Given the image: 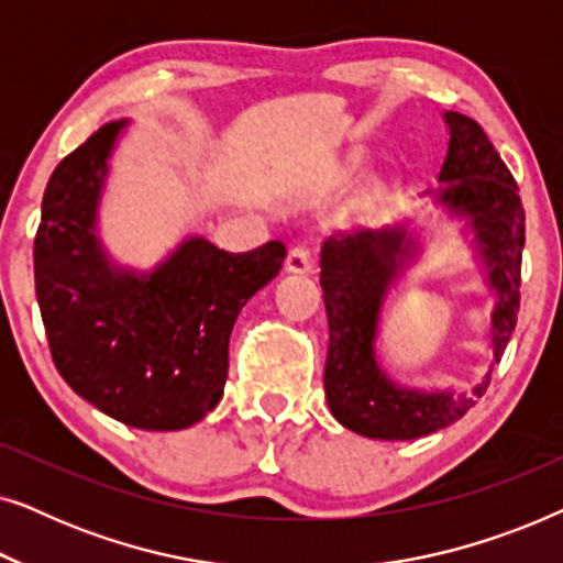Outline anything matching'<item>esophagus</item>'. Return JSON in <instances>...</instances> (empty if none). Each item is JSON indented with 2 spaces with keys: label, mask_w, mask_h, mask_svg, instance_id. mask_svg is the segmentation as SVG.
<instances>
[{
  "label": "esophagus",
  "mask_w": 563,
  "mask_h": 563,
  "mask_svg": "<svg viewBox=\"0 0 563 563\" xmlns=\"http://www.w3.org/2000/svg\"><path fill=\"white\" fill-rule=\"evenodd\" d=\"M287 272L291 274H310L312 272V251L307 245H295L287 253Z\"/></svg>",
  "instance_id": "esophagus-1"
}]
</instances>
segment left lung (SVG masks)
Here are the masks:
<instances>
[{
	"label": "left lung",
	"mask_w": 563,
	"mask_h": 563,
	"mask_svg": "<svg viewBox=\"0 0 563 563\" xmlns=\"http://www.w3.org/2000/svg\"><path fill=\"white\" fill-rule=\"evenodd\" d=\"M451 141L435 191L453 214L468 220L487 266L497 302L492 310V364L472 391H422L399 387L376 361V333L384 297L418 253L407 225L356 230L322 243L320 287L325 299L330 345L325 395L343 428L379 441H412L464 418L489 387V374L510 343L520 310V261L526 210L510 168L499 158L479 122L445 112Z\"/></svg>",
	"instance_id": "left-lung-1"
}]
</instances>
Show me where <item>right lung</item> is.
Listing matches in <instances>:
<instances>
[{"label":"right lung","instance_id":"add662e5","mask_svg":"<svg viewBox=\"0 0 563 563\" xmlns=\"http://www.w3.org/2000/svg\"><path fill=\"white\" fill-rule=\"evenodd\" d=\"M128 120L60 161L35 233V295L58 374L141 430L195 426L220 402L238 312L279 274L282 241L230 253L187 238L148 274L118 268L97 238L107 158Z\"/></svg>","mask_w":563,"mask_h":563}]
</instances>
